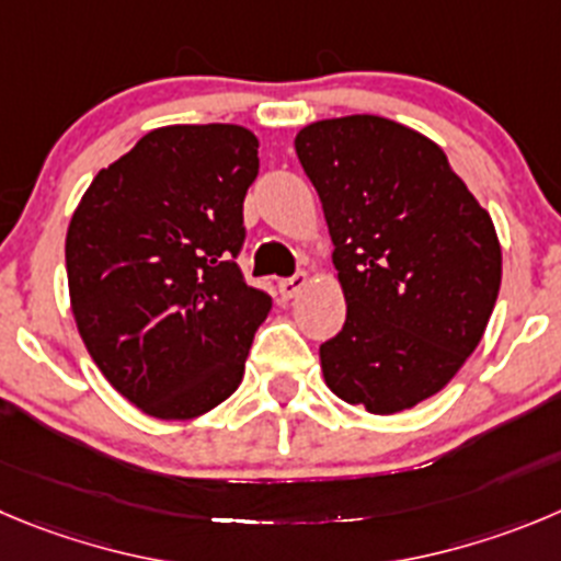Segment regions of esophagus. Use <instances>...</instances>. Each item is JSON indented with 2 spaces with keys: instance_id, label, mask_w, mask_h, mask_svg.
<instances>
[{
  "instance_id": "esophagus-1",
  "label": "esophagus",
  "mask_w": 561,
  "mask_h": 561,
  "mask_svg": "<svg viewBox=\"0 0 561 561\" xmlns=\"http://www.w3.org/2000/svg\"><path fill=\"white\" fill-rule=\"evenodd\" d=\"M305 285H307V274L305 271H298V274L287 276V279H279V293L285 298H293L298 296V290H301Z\"/></svg>"
}]
</instances>
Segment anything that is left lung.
I'll return each instance as SVG.
<instances>
[{"label":"left lung","instance_id":"left-lung-1","mask_svg":"<svg viewBox=\"0 0 561 561\" xmlns=\"http://www.w3.org/2000/svg\"><path fill=\"white\" fill-rule=\"evenodd\" d=\"M345 293V323L321 345L323 379L348 404L392 415L428 399L473 354L501 287L490 213L437 144L379 115L296 135Z\"/></svg>","mask_w":561,"mask_h":561}]
</instances>
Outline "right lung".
I'll return each mask as SVG.
<instances>
[{
	"label": "right lung",
	"instance_id": "1",
	"mask_svg": "<svg viewBox=\"0 0 561 561\" xmlns=\"http://www.w3.org/2000/svg\"><path fill=\"white\" fill-rule=\"evenodd\" d=\"M256 138L234 124L151 129L99 171L66 234L88 354L146 415L187 421L238 390L271 296L245 282Z\"/></svg>",
	"mask_w": 561,
	"mask_h": 561
}]
</instances>
